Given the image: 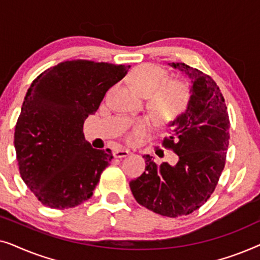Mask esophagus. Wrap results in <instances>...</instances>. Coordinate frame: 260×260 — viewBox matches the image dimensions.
Segmentation results:
<instances>
[{"label": "esophagus", "mask_w": 260, "mask_h": 260, "mask_svg": "<svg viewBox=\"0 0 260 260\" xmlns=\"http://www.w3.org/2000/svg\"><path fill=\"white\" fill-rule=\"evenodd\" d=\"M131 152L130 150H127V149H116L115 151H113V156L117 158H120V157H125V156L130 155Z\"/></svg>", "instance_id": "obj_1"}]
</instances>
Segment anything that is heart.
Here are the masks:
<instances>
[{"label": "heart", "mask_w": 260, "mask_h": 260, "mask_svg": "<svg viewBox=\"0 0 260 260\" xmlns=\"http://www.w3.org/2000/svg\"><path fill=\"white\" fill-rule=\"evenodd\" d=\"M127 83L141 97H149L148 110L161 124L175 122L186 111L190 101V88L183 80H167V72L161 67L144 63L131 71ZM149 119H140L130 126L126 142L138 143L151 130Z\"/></svg>", "instance_id": "obj_1"}]
</instances>
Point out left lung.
<instances>
[{
  "instance_id": "left-lung-1",
  "label": "left lung",
  "mask_w": 260,
  "mask_h": 260,
  "mask_svg": "<svg viewBox=\"0 0 260 260\" xmlns=\"http://www.w3.org/2000/svg\"><path fill=\"white\" fill-rule=\"evenodd\" d=\"M169 65L191 80L188 108L170 123L169 137L162 142L179 161L157 166L144 155L145 172L129 184L138 204L176 218L197 211L214 191L226 163L230 118L225 98L208 74L183 62Z\"/></svg>"
}]
</instances>
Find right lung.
<instances>
[{
    "mask_svg": "<svg viewBox=\"0 0 260 260\" xmlns=\"http://www.w3.org/2000/svg\"><path fill=\"white\" fill-rule=\"evenodd\" d=\"M129 69L67 60L44 71L28 88L14 145L21 177L46 207L72 208L93 195L113 156L91 147L84 122Z\"/></svg>",
    "mask_w": 260,
    "mask_h": 260,
    "instance_id": "obj_1",
    "label": "right lung"
}]
</instances>
